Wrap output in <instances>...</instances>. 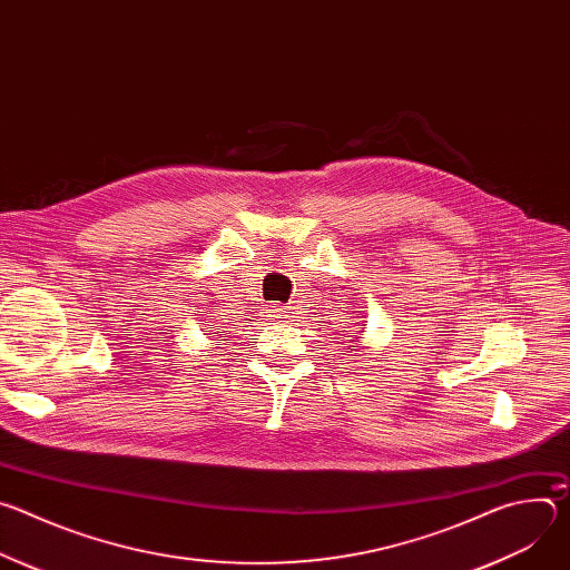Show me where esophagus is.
Listing matches in <instances>:
<instances>
[{"label": "esophagus", "instance_id": "1", "mask_svg": "<svg viewBox=\"0 0 570 570\" xmlns=\"http://www.w3.org/2000/svg\"><path fill=\"white\" fill-rule=\"evenodd\" d=\"M273 313H275V315H282L284 308H282V306H273Z\"/></svg>", "mask_w": 570, "mask_h": 570}]
</instances>
